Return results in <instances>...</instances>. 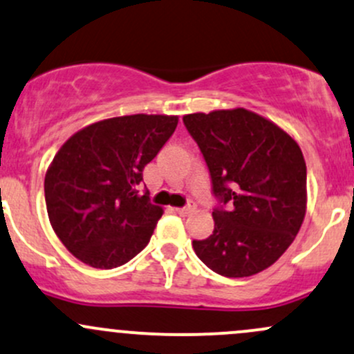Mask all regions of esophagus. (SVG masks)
Returning a JSON list of instances; mask_svg holds the SVG:
<instances>
[{
    "label": "esophagus",
    "mask_w": 354,
    "mask_h": 354,
    "mask_svg": "<svg viewBox=\"0 0 354 354\" xmlns=\"http://www.w3.org/2000/svg\"><path fill=\"white\" fill-rule=\"evenodd\" d=\"M195 203H188L186 205V207H181V208H176V212L180 213V215H183V216H186V215H189V213H193L195 212Z\"/></svg>",
    "instance_id": "obj_1"
}]
</instances>
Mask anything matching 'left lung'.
Here are the masks:
<instances>
[{
	"instance_id": "1",
	"label": "left lung",
	"mask_w": 354,
	"mask_h": 354,
	"mask_svg": "<svg viewBox=\"0 0 354 354\" xmlns=\"http://www.w3.org/2000/svg\"><path fill=\"white\" fill-rule=\"evenodd\" d=\"M203 153L213 193L215 228L193 240L195 254L223 277H250L270 267L296 239L308 208V173L297 141L243 107L183 115Z\"/></svg>"
}]
</instances>
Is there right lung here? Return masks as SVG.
I'll return each instance as SVG.
<instances>
[{
	"mask_svg": "<svg viewBox=\"0 0 354 354\" xmlns=\"http://www.w3.org/2000/svg\"><path fill=\"white\" fill-rule=\"evenodd\" d=\"M176 126L178 115H120L77 131L58 149L45 174L46 212L73 257L114 269L147 245L162 208L138 186Z\"/></svg>",
	"mask_w": 354,
	"mask_h": 354,
	"instance_id": "obj_1",
	"label": "right lung"
}]
</instances>
